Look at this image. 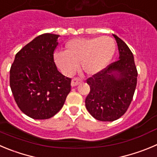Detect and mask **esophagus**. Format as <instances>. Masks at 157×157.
I'll list each match as a JSON object with an SVG mask.
<instances>
[{
	"mask_svg": "<svg viewBox=\"0 0 157 157\" xmlns=\"http://www.w3.org/2000/svg\"><path fill=\"white\" fill-rule=\"evenodd\" d=\"M82 82V80L78 78H74L71 81V86L72 87H76V86L79 85L80 83Z\"/></svg>",
	"mask_w": 157,
	"mask_h": 157,
	"instance_id": "esophagus-1",
	"label": "esophagus"
}]
</instances>
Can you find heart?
Segmentation results:
<instances>
[{
    "instance_id": "obj_1",
    "label": "heart",
    "mask_w": 157,
    "mask_h": 157,
    "mask_svg": "<svg viewBox=\"0 0 157 157\" xmlns=\"http://www.w3.org/2000/svg\"><path fill=\"white\" fill-rule=\"evenodd\" d=\"M65 47V52L54 54V59L67 75L74 73L79 63L87 75L99 74L111 62L116 50L115 40L109 36L72 39Z\"/></svg>"
}]
</instances>
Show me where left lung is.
<instances>
[{
    "label": "left lung",
    "mask_w": 157,
    "mask_h": 157,
    "mask_svg": "<svg viewBox=\"0 0 157 157\" xmlns=\"http://www.w3.org/2000/svg\"><path fill=\"white\" fill-rule=\"evenodd\" d=\"M112 35L118 45V60L87 80L90 91L86 98V108L94 118L101 121H113L125 113L137 83L132 52L120 38Z\"/></svg>",
    "instance_id": "left-lung-1"
}]
</instances>
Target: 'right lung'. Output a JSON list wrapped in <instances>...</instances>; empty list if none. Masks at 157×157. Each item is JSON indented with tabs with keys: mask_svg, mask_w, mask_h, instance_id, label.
<instances>
[{
	"mask_svg": "<svg viewBox=\"0 0 157 157\" xmlns=\"http://www.w3.org/2000/svg\"><path fill=\"white\" fill-rule=\"evenodd\" d=\"M60 36H37L15 55L10 70V87L17 106L34 119L52 118L63 108L71 79L59 72L53 52Z\"/></svg>",
	"mask_w": 157,
	"mask_h": 157,
	"instance_id": "obj_1",
	"label": "right lung"
}]
</instances>
